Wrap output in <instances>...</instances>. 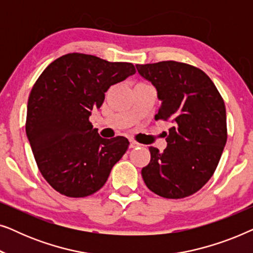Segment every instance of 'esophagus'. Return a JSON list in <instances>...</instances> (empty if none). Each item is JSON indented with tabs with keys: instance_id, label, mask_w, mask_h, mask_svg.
Masks as SVG:
<instances>
[{
	"instance_id": "esophagus-1",
	"label": "esophagus",
	"mask_w": 253,
	"mask_h": 253,
	"mask_svg": "<svg viewBox=\"0 0 253 253\" xmlns=\"http://www.w3.org/2000/svg\"><path fill=\"white\" fill-rule=\"evenodd\" d=\"M139 143H137V141L136 140H132V139H131L130 140V145H129V147L130 148H136V147H138V146H139Z\"/></svg>"
}]
</instances>
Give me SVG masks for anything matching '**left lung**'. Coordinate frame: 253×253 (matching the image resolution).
Returning a JSON list of instances; mask_svg holds the SVG:
<instances>
[{
	"instance_id": "8db88e82",
	"label": "left lung",
	"mask_w": 253,
	"mask_h": 253,
	"mask_svg": "<svg viewBox=\"0 0 253 253\" xmlns=\"http://www.w3.org/2000/svg\"><path fill=\"white\" fill-rule=\"evenodd\" d=\"M141 77L157 88L161 101L155 120L169 121L167 147H150L151 161L141 169L152 192L169 199L191 196L215 171L227 141L222 96L200 69L176 61L137 64Z\"/></svg>"
}]
</instances>
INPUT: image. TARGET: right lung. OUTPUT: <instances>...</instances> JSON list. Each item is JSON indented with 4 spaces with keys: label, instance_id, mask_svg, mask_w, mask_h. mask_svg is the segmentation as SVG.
<instances>
[{
    "label": "right lung",
    "instance_id": "right-lung-1",
    "mask_svg": "<svg viewBox=\"0 0 253 253\" xmlns=\"http://www.w3.org/2000/svg\"><path fill=\"white\" fill-rule=\"evenodd\" d=\"M134 74L132 63L71 53L51 62L33 85L26 136L41 175L61 195H93L126 152V137H100L88 119L110 86Z\"/></svg>",
    "mask_w": 253,
    "mask_h": 253
}]
</instances>
